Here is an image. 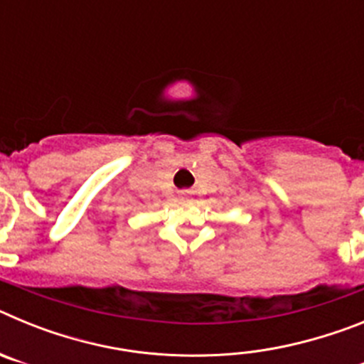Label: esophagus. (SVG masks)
<instances>
[{
    "label": "esophagus",
    "instance_id": "obj_1",
    "mask_svg": "<svg viewBox=\"0 0 364 364\" xmlns=\"http://www.w3.org/2000/svg\"><path fill=\"white\" fill-rule=\"evenodd\" d=\"M188 200V197H186V195H182V202H186Z\"/></svg>",
    "mask_w": 364,
    "mask_h": 364
}]
</instances>
